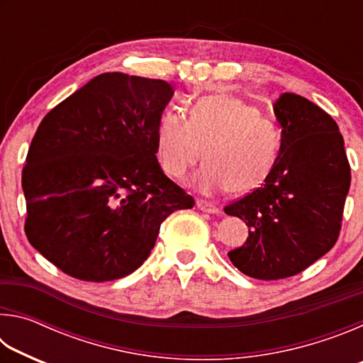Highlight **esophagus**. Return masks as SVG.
I'll use <instances>...</instances> for the list:
<instances>
[{
    "label": "esophagus",
    "mask_w": 363,
    "mask_h": 363,
    "mask_svg": "<svg viewBox=\"0 0 363 363\" xmlns=\"http://www.w3.org/2000/svg\"><path fill=\"white\" fill-rule=\"evenodd\" d=\"M196 206H199V210H201L203 213H210V214H218L219 213V208L214 203H211V201H206V200L196 201Z\"/></svg>",
    "instance_id": "34e87169"
}]
</instances>
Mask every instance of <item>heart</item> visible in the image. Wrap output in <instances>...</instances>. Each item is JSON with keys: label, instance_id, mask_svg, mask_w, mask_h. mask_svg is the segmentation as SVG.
Wrapping results in <instances>:
<instances>
[{"label": "heart", "instance_id": "1", "mask_svg": "<svg viewBox=\"0 0 363 363\" xmlns=\"http://www.w3.org/2000/svg\"><path fill=\"white\" fill-rule=\"evenodd\" d=\"M157 155L164 173L182 181L201 158L192 184L205 195L248 194L266 182L281 149V133L261 110L240 97H200L189 118L173 108L158 118Z\"/></svg>", "mask_w": 363, "mask_h": 363}]
</instances>
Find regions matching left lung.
<instances>
[{
    "mask_svg": "<svg viewBox=\"0 0 363 363\" xmlns=\"http://www.w3.org/2000/svg\"><path fill=\"white\" fill-rule=\"evenodd\" d=\"M274 112L281 126L277 164L261 187L224 208L250 229L229 259L257 280L291 277L333 248L351 186L344 139L325 110L284 93Z\"/></svg>",
    "mask_w": 363,
    "mask_h": 363,
    "instance_id": "left-lung-1",
    "label": "left lung"
}]
</instances>
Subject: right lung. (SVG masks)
I'll return each mask as SVG.
<instances>
[{
  "mask_svg": "<svg viewBox=\"0 0 363 363\" xmlns=\"http://www.w3.org/2000/svg\"><path fill=\"white\" fill-rule=\"evenodd\" d=\"M173 94L163 79L102 73L41 120L22 171L26 233L64 274L126 277L163 220L195 205L157 160L158 118Z\"/></svg>",
  "mask_w": 363,
  "mask_h": 363,
  "instance_id": "right-lung-1",
  "label": "right lung"
}]
</instances>
